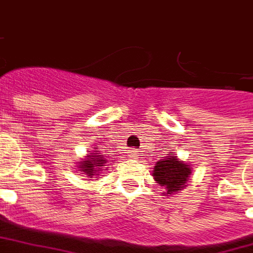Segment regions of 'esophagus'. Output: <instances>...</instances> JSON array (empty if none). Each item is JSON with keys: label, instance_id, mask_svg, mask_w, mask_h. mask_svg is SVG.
I'll return each instance as SVG.
<instances>
[{"label": "esophagus", "instance_id": "obj_1", "mask_svg": "<svg viewBox=\"0 0 253 253\" xmlns=\"http://www.w3.org/2000/svg\"><path fill=\"white\" fill-rule=\"evenodd\" d=\"M129 156H132V158H133V156H136V151H134V149H132V151H130V155H129Z\"/></svg>", "mask_w": 253, "mask_h": 253}]
</instances>
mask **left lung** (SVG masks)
Wrapping results in <instances>:
<instances>
[{
	"label": "left lung",
	"mask_w": 253,
	"mask_h": 253,
	"mask_svg": "<svg viewBox=\"0 0 253 253\" xmlns=\"http://www.w3.org/2000/svg\"><path fill=\"white\" fill-rule=\"evenodd\" d=\"M190 175L191 167L189 163L176 158L172 152H169V156L156 162L152 171L155 182L165 187L166 191L163 195L166 197L185 189L189 185Z\"/></svg>",
	"instance_id": "left-lung-1"
}]
</instances>
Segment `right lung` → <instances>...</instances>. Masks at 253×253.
Here are the masks:
<instances>
[{"label": "right lung", "mask_w": 253, "mask_h": 253, "mask_svg": "<svg viewBox=\"0 0 253 253\" xmlns=\"http://www.w3.org/2000/svg\"><path fill=\"white\" fill-rule=\"evenodd\" d=\"M106 163H108L106 156L101 154L99 151H97V147H94V151H91L90 155L84 156L81 162H78L77 171L86 175L87 178H93V176H98L104 169H108L105 167Z\"/></svg>", "instance_id": "obj_1"}]
</instances>
